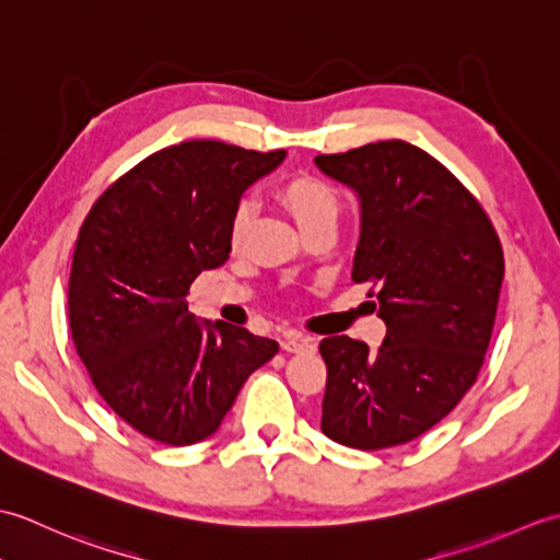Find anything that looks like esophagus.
I'll return each mask as SVG.
<instances>
[{"label":"esophagus","mask_w":560,"mask_h":560,"mask_svg":"<svg viewBox=\"0 0 560 560\" xmlns=\"http://www.w3.org/2000/svg\"><path fill=\"white\" fill-rule=\"evenodd\" d=\"M281 349L289 351V353H305V351H315V341L311 337H301V335H293L287 337L281 341Z\"/></svg>","instance_id":"obj_1"}]
</instances>
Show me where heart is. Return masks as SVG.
Masks as SVG:
<instances>
[{
    "label": "heart",
    "instance_id": "obj_1",
    "mask_svg": "<svg viewBox=\"0 0 560 560\" xmlns=\"http://www.w3.org/2000/svg\"><path fill=\"white\" fill-rule=\"evenodd\" d=\"M277 195L289 207L293 219L299 221L301 229L323 219H337L339 213V199L325 180L313 175H289L283 177L277 187ZM255 205L253 199L241 197L231 209L229 217V243L231 247H237L243 243V237L253 223Z\"/></svg>",
    "mask_w": 560,
    "mask_h": 560
}]
</instances>
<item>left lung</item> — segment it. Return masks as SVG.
Here are the masks:
<instances>
[{
    "instance_id": "left-lung-1",
    "label": "left lung",
    "mask_w": 560,
    "mask_h": 560,
    "mask_svg": "<svg viewBox=\"0 0 560 560\" xmlns=\"http://www.w3.org/2000/svg\"><path fill=\"white\" fill-rule=\"evenodd\" d=\"M315 163L359 195L351 279L373 283L368 295L387 327L377 351L347 335L319 341L323 433L355 450L409 443L477 383L505 273L501 241L469 189L407 141Z\"/></svg>"
}]
</instances>
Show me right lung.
<instances>
[{
  "label": "right lung",
  "instance_id": "1",
  "mask_svg": "<svg viewBox=\"0 0 560 560\" xmlns=\"http://www.w3.org/2000/svg\"><path fill=\"white\" fill-rule=\"evenodd\" d=\"M287 151L195 139L151 153L91 207L69 273V329L98 395L165 445L219 431L245 380L279 343L199 323L187 293L231 253L229 217Z\"/></svg>",
  "mask_w": 560,
  "mask_h": 560
}]
</instances>
